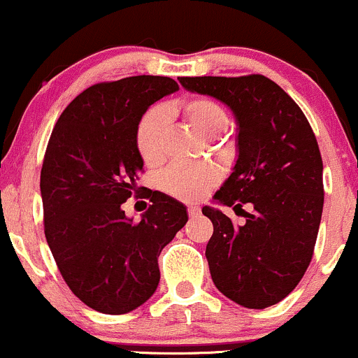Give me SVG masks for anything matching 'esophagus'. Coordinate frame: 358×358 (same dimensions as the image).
Listing matches in <instances>:
<instances>
[{
  "mask_svg": "<svg viewBox=\"0 0 358 358\" xmlns=\"http://www.w3.org/2000/svg\"><path fill=\"white\" fill-rule=\"evenodd\" d=\"M187 213H189V217H191V218L198 217V215H199V206L189 205V206H187Z\"/></svg>",
  "mask_w": 358,
  "mask_h": 358,
  "instance_id": "34e87169",
  "label": "esophagus"
}]
</instances>
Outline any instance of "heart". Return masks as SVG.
Masks as SVG:
<instances>
[{
	"mask_svg": "<svg viewBox=\"0 0 358 358\" xmlns=\"http://www.w3.org/2000/svg\"><path fill=\"white\" fill-rule=\"evenodd\" d=\"M169 114H180L194 133L199 136H218L229 126V116L220 103L210 99L196 97L167 107ZM165 145V116L162 110L153 109L145 114L138 124L136 147L140 157L148 167H155L164 160ZM217 167L213 165H199V167H172L160 179L162 189L174 198L193 201L201 198L211 186L218 182Z\"/></svg>",
	"mask_w": 358,
	"mask_h": 358,
	"instance_id": "1",
	"label": "heart"
}]
</instances>
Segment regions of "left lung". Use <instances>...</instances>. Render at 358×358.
Returning a JSON list of instances; mask_svg holds the SVG:
<instances>
[{
	"label": "left lung",
	"mask_w": 358,
	"mask_h": 358,
	"mask_svg": "<svg viewBox=\"0 0 358 358\" xmlns=\"http://www.w3.org/2000/svg\"><path fill=\"white\" fill-rule=\"evenodd\" d=\"M187 92L210 95L232 110L237 160L213 203L241 210L236 227L225 213L203 206L213 224L206 259L215 287L248 309L287 297L313 259L321 224L322 160L301 107L263 75L186 76ZM251 202L248 214L241 205Z\"/></svg>",
	"instance_id": "8db88e82"
}]
</instances>
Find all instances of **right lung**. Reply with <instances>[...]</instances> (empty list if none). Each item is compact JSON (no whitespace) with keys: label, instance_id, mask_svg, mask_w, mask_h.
I'll use <instances>...</instances> for the list:
<instances>
[{"label":"right lung","instance_id":"obj_1","mask_svg":"<svg viewBox=\"0 0 358 358\" xmlns=\"http://www.w3.org/2000/svg\"><path fill=\"white\" fill-rule=\"evenodd\" d=\"M178 90L152 75L97 83L52 129L41 172L45 239L66 285L99 313H131L155 294L160 252L187 222L186 206L159 191L140 222L121 208L143 171L138 124Z\"/></svg>","mask_w":358,"mask_h":358}]
</instances>
